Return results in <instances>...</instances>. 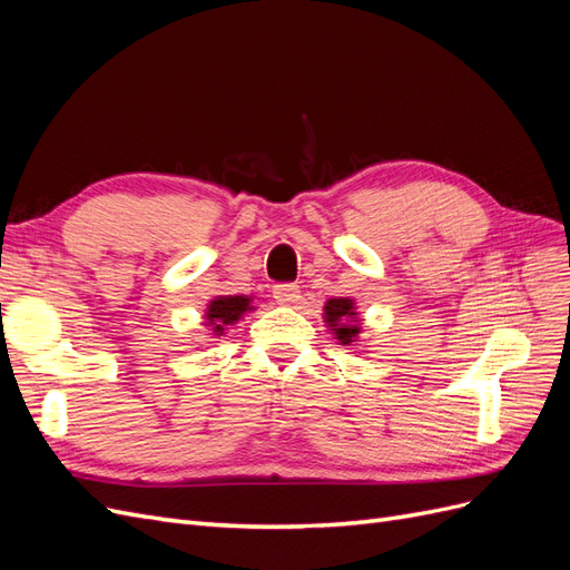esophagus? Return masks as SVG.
Segmentation results:
<instances>
[{
    "instance_id": "1",
    "label": "esophagus",
    "mask_w": 570,
    "mask_h": 570,
    "mask_svg": "<svg viewBox=\"0 0 570 570\" xmlns=\"http://www.w3.org/2000/svg\"><path fill=\"white\" fill-rule=\"evenodd\" d=\"M273 297L278 304H297L299 302V287L295 283H281L273 287Z\"/></svg>"
}]
</instances>
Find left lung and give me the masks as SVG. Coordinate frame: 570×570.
<instances>
[{
	"label": "left lung",
	"mask_w": 570,
	"mask_h": 570,
	"mask_svg": "<svg viewBox=\"0 0 570 570\" xmlns=\"http://www.w3.org/2000/svg\"><path fill=\"white\" fill-rule=\"evenodd\" d=\"M352 316H354L352 299L337 297V299H331L325 304V321L333 325V331L342 344H350L352 337H356V333H358L356 325L347 323Z\"/></svg>",
	"instance_id": "left-lung-1"
}]
</instances>
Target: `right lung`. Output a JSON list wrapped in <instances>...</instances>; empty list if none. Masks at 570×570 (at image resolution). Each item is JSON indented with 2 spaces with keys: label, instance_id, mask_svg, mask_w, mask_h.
<instances>
[{
  "label": "right lung",
  "instance_id": "1",
  "mask_svg": "<svg viewBox=\"0 0 570 570\" xmlns=\"http://www.w3.org/2000/svg\"><path fill=\"white\" fill-rule=\"evenodd\" d=\"M249 308V299L247 297H218L209 304V323L214 327L216 335H223L226 325L235 323L239 316H243Z\"/></svg>",
  "mask_w": 570,
  "mask_h": 570
}]
</instances>
